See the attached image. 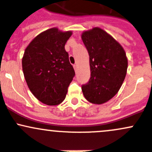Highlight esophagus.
Here are the masks:
<instances>
[{
  "label": "esophagus",
  "instance_id": "esophagus-1",
  "mask_svg": "<svg viewBox=\"0 0 152 152\" xmlns=\"http://www.w3.org/2000/svg\"><path fill=\"white\" fill-rule=\"evenodd\" d=\"M73 68H74L75 70H77V68H78L77 65H73Z\"/></svg>",
  "mask_w": 152,
  "mask_h": 152
}]
</instances>
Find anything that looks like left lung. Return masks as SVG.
Returning <instances> with one entry per match:
<instances>
[{"label":"left lung","mask_w":152,"mask_h":152,"mask_svg":"<svg viewBox=\"0 0 152 152\" xmlns=\"http://www.w3.org/2000/svg\"><path fill=\"white\" fill-rule=\"evenodd\" d=\"M82 39L88 51L90 67V81L82 87V93L90 103L102 104L120 90L128 59L121 45L101 28L85 31Z\"/></svg>","instance_id":"1"}]
</instances>
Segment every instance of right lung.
<instances>
[{
  "label": "right lung",
  "instance_id": "add662e5",
  "mask_svg": "<svg viewBox=\"0 0 152 152\" xmlns=\"http://www.w3.org/2000/svg\"><path fill=\"white\" fill-rule=\"evenodd\" d=\"M72 34L49 28L35 37L24 52L22 67L26 82L32 94L45 104L62 103L75 76L65 49Z\"/></svg>",
  "mask_w": 152,
  "mask_h": 152
}]
</instances>
